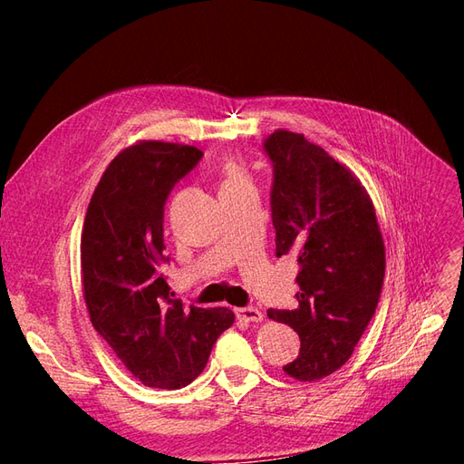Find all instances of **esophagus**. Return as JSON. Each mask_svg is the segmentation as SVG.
<instances>
[{"mask_svg": "<svg viewBox=\"0 0 464 464\" xmlns=\"http://www.w3.org/2000/svg\"><path fill=\"white\" fill-rule=\"evenodd\" d=\"M237 319L247 321V323H259L263 319V314L257 310V307H240V310H236Z\"/></svg>", "mask_w": 464, "mask_h": 464, "instance_id": "obj_1", "label": "esophagus"}]
</instances>
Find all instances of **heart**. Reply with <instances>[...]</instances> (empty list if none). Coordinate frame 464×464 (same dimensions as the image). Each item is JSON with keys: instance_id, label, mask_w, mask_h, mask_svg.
<instances>
[{"instance_id": "b5f03b06", "label": "heart", "mask_w": 464, "mask_h": 464, "mask_svg": "<svg viewBox=\"0 0 464 464\" xmlns=\"http://www.w3.org/2000/svg\"><path fill=\"white\" fill-rule=\"evenodd\" d=\"M246 181H247L246 172L236 160H227L220 166V191L246 184Z\"/></svg>"}]
</instances>
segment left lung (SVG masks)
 <instances>
[{
	"instance_id": "8db88e82",
	"label": "left lung",
	"mask_w": 464,
	"mask_h": 464,
	"mask_svg": "<svg viewBox=\"0 0 464 464\" xmlns=\"http://www.w3.org/2000/svg\"><path fill=\"white\" fill-rule=\"evenodd\" d=\"M275 170L271 191L276 257L296 256V310H269L300 336V354L283 368L300 382L339 370L375 314L385 246L362 181L302 133L276 130L265 141Z\"/></svg>"
}]
</instances>
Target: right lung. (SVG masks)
<instances>
[{
  "instance_id": "add662e5",
  "label": "right lung",
  "mask_w": 464,
  "mask_h": 464,
  "mask_svg": "<svg viewBox=\"0 0 464 464\" xmlns=\"http://www.w3.org/2000/svg\"><path fill=\"white\" fill-rule=\"evenodd\" d=\"M201 157L198 147L164 141L123 149L98 181L82 224L81 283L91 323L147 387L189 385L234 323L228 307L174 300L159 275L168 261L164 203Z\"/></svg>"
}]
</instances>
